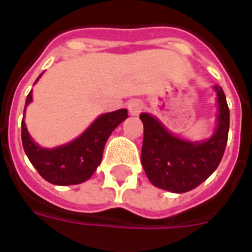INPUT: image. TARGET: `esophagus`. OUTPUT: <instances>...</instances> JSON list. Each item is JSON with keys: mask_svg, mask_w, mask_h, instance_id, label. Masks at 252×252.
Returning <instances> with one entry per match:
<instances>
[{"mask_svg": "<svg viewBox=\"0 0 252 252\" xmlns=\"http://www.w3.org/2000/svg\"><path fill=\"white\" fill-rule=\"evenodd\" d=\"M143 102L140 99H132L128 102V112L131 116H139L143 112Z\"/></svg>", "mask_w": 252, "mask_h": 252, "instance_id": "esophagus-1", "label": "esophagus"}]
</instances>
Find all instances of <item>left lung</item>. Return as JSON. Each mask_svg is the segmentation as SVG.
Segmentation results:
<instances>
[{"label":"left lung","mask_w":252,"mask_h":252,"mask_svg":"<svg viewBox=\"0 0 252 252\" xmlns=\"http://www.w3.org/2000/svg\"><path fill=\"white\" fill-rule=\"evenodd\" d=\"M217 113L213 133L205 140H190L169 131L162 121L142 113L144 126L142 166L154 186L185 193L201 185L217 169L227 146L229 109L222 89L213 86Z\"/></svg>","instance_id":"obj_1"}]
</instances>
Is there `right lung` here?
Segmentation results:
<instances>
[{"mask_svg":"<svg viewBox=\"0 0 252 252\" xmlns=\"http://www.w3.org/2000/svg\"><path fill=\"white\" fill-rule=\"evenodd\" d=\"M41 74L35 83L40 79ZM32 102V90L27 97L21 123L23 147L39 174L50 184L59 186L78 185L88 181L101 163L105 143L117 126L128 117V110L119 109L99 115L85 131L71 142L47 148L32 139L25 124V110Z\"/></svg>","mask_w":252,"mask_h":252,"instance_id":"add662e5","label":"right lung"}]
</instances>
